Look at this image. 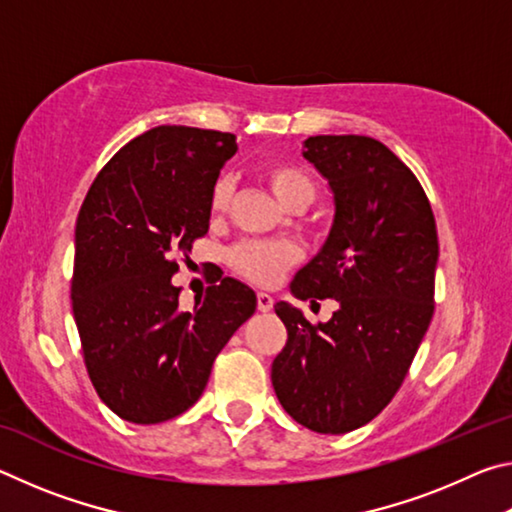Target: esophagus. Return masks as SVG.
Instances as JSON below:
<instances>
[{"label":"esophagus","instance_id":"34e87169","mask_svg":"<svg viewBox=\"0 0 512 512\" xmlns=\"http://www.w3.org/2000/svg\"><path fill=\"white\" fill-rule=\"evenodd\" d=\"M273 307V298L268 293H257V309L259 311H271Z\"/></svg>","mask_w":512,"mask_h":512}]
</instances>
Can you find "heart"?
<instances>
[{
    "mask_svg": "<svg viewBox=\"0 0 512 512\" xmlns=\"http://www.w3.org/2000/svg\"><path fill=\"white\" fill-rule=\"evenodd\" d=\"M264 178L277 201L287 207L298 203L309 205L314 198V183L309 173L291 162H271L264 167ZM232 180L228 176L219 178L212 187V210H223L230 201ZM300 259V250L287 244V241H244L230 250L228 262L235 268L237 275L244 280L259 284V287H271Z\"/></svg>",
    "mask_w": 512,
    "mask_h": 512,
    "instance_id": "obj_1",
    "label": "heart"
}]
</instances>
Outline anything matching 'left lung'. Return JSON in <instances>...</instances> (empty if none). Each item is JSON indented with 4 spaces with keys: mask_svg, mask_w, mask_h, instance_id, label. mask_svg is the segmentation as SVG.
I'll return each mask as SVG.
<instances>
[{
    "mask_svg": "<svg viewBox=\"0 0 512 512\" xmlns=\"http://www.w3.org/2000/svg\"><path fill=\"white\" fill-rule=\"evenodd\" d=\"M305 160L327 180L334 219L318 255L296 273L300 300L339 309L311 325L280 300L287 345L271 381L282 409L316 433H348L393 400L433 316L438 232L418 178L379 140L316 135Z\"/></svg>",
    "mask_w": 512,
    "mask_h": 512,
    "instance_id": "1",
    "label": "left lung"
}]
</instances>
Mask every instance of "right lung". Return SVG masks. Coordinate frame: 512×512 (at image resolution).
Segmentation results:
<instances>
[{"mask_svg":"<svg viewBox=\"0 0 512 512\" xmlns=\"http://www.w3.org/2000/svg\"><path fill=\"white\" fill-rule=\"evenodd\" d=\"M232 133L155 126L115 153L94 178L74 232L72 311L85 368L119 418L158 424L203 395L212 363L257 296L223 277L178 307L176 255L210 228L212 187L237 153Z\"/></svg>","mask_w":512,"mask_h":512,"instance_id":"1","label":"right lung"}]
</instances>
